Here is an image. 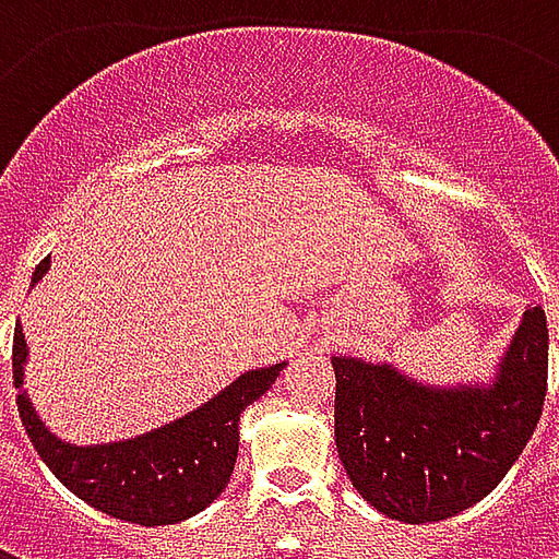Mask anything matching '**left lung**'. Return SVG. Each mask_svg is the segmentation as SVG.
Returning a JSON list of instances; mask_svg holds the SVG:
<instances>
[{
	"label": "left lung",
	"instance_id": "obj_1",
	"mask_svg": "<svg viewBox=\"0 0 559 559\" xmlns=\"http://www.w3.org/2000/svg\"><path fill=\"white\" fill-rule=\"evenodd\" d=\"M335 445L377 512L431 524L500 485L536 431L548 392V320L527 308L488 389H425L389 365L332 359Z\"/></svg>",
	"mask_w": 559,
	"mask_h": 559
}]
</instances>
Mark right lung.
Returning <instances> with one entry per match:
<instances>
[{
  "mask_svg": "<svg viewBox=\"0 0 559 559\" xmlns=\"http://www.w3.org/2000/svg\"><path fill=\"white\" fill-rule=\"evenodd\" d=\"M47 266L50 257L35 266L32 284L44 278ZM11 362L23 428L56 479L95 509L143 527L176 524L218 500L239 452V416L284 371V362L248 371L194 413L134 440L71 445L44 428L23 392L26 341L20 323L14 329Z\"/></svg>",
  "mask_w": 559,
  "mask_h": 559,
  "instance_id": "obj_1",
  "label": "right lung"
}]
</instances>
